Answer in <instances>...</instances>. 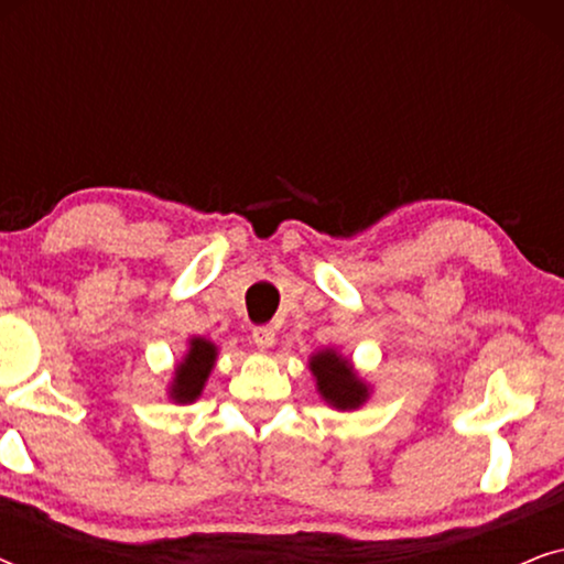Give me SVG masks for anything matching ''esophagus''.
Segmentation results:
<instances>
[{
  "label": "esophagus",
  "mask_w": 564,
  "mask_h": 564,
  "mask_svg": "<svg viewBox=\"0 0 564 564\" xmlns=\"http://www.w3.org/2000/svg\"><path fill=\"white\" fill-rule=\"evenodd\" d=\"M253 344L259 346V349H269V346H274V328L272 326H257L253 328Z\"/></svg>",
  "instance_id": "esophagus-1"
}]
</instances>
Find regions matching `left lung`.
<instances>
[{
  "instance_id": "obj_1",
  "label": "left lung",
  "mask_w": 564,
  "mask_h": 564,
  "mask_svg": "<svg viewBox=\"0 0 564 564\" xmlns=\"http://www.w3.org/2000/svg\"><path fill=\"white\" fill-rule=\"evenodd\" d=\"M311 369L318 380L321 395L328 400L330 405L349 411L365 403L367 398V384L354 375L351 365L341 357H336L334 351H323L318 357L311 359Z\"/></svg>"
}]
</instances>
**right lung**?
Masks as SVG:
<instances>
[{"instance_id":"add662e5","label":"right lung","mask_w":564,"mask_h":564,"mask_svg":"<svg viewBox=\"0 0 564 564\" xmlns=\"http://www.w3.org/2000/svg\"><path fill=\"white\" fill-rule=\"evenodd\" d=\"M213 361H215V346L210 341H205V338H192L189 354L184 357L182 365L176 367V377L172 384L174 400H180V403H189V400H195L199 395V390H203L207 375H210Z\"/></svg>"}]
</instances>
